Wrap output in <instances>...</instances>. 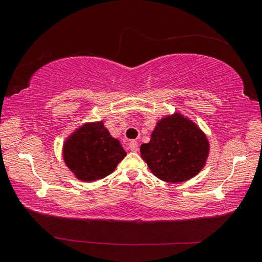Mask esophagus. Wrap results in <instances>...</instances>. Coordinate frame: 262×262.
I'll use <instances>...</instances> for the list:
<instances>
[{
  "mask_svg": "<svg viewBox=\"0 0 262 262\" xmlns=\"http://www.w3.org/2000/svg\"><path fill=\"white\" fill-rule=\"evenodd\" d=\"M128 147H129L130 151H134V152H136L137 150H139V143H137L136 141H130L129 143H128Z\"/></svg>",
  "mask_w": 262,
  "mask_h": 262,
  "instance_id": "34e87169",
  "label": "esophagus"
}]
</instances>
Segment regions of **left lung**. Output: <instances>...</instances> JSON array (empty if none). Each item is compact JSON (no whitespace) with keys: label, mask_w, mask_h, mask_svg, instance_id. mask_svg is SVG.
Listing matches in <instances>:
<instances>
[{"label":"left lung","mask_w":262,"mask_h":262,"mask_svg":"<svg viewBox=\"0 0 262 262\" xmlns=\"http://www.w3.org/2000/svg\"><path fill=\"white\" fill-rule=\"evenodd\" d=\"M140 151L155 177L176 184L192 179L205 167L209 142L196 123L176 112L157 121Z\"/></svg>","instance_id":"obj_1"}]
</instances>
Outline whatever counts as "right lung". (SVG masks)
Wrapping results in <instances>:
<instances>
[{"label":"right lung","instance_id":"right-lung-1","mask_svg":"<svg viewBox=\"0 0 262 262\" xmlns=\"http://www.w3.org/2000/svg\"><path fill=\"white\" fill-rule=\"evenodd\" d=\"M126 151L119 140L111 136L104 121L86 122L64 141L62 157L78 180L91 183L112 173Z\"/></svg>","mask_w":262,"mask_h":262}]
</instances>
